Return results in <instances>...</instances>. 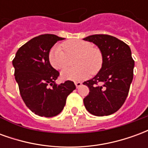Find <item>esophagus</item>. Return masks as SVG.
Here are the masks:
<instances>
[{
    "label": "esophagus",
    "instance_id": "esophagus-1",
    "mask_svg": "<svg viewBox=\"0 0 148 148\" xmlns=\"http://www.w3.org/2000/svg\"><path fill=\"white\" fill-rule=\"evenodd\" d=\"M75 86H76V87H77V88H79V87L81 86H82V82H75Z\"/></svg>",
    "mask_w": 148,
    "mask_h": 148
}]
</instances>
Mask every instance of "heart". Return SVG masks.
<instances>
[{"mask_svg":"<svg viewBox=\"0 0 148 148\" xmlns=\"http://www.w3.org/2000/svg\"><path fill=\"white\" fill-rule=\"evenodd\" d=\"M60 45L52 47L49 52V61L57 70L65 68L69 63V57L77 55L75 64L77 67L67 68L62 71L61 77L64 80L78 82L96 74L102 66L103 58L99 49L93 47L91 42L84 40L73 39Z\"/></svg>","mask_w":148,"mask_h":148,"instance_id":"obj_1","label":"heart"}]
</instances>
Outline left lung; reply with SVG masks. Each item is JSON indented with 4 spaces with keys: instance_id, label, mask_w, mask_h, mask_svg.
<instances>
[{
    "instance_id": "1",
    "label": "left lung",
    "mask_w": 148,
    "mask_h": 148,
    "mask_svg": "<svg viewBox=\"0 0 148 148\" xmlns=\"http://www.w3.org/2000/svg\"><path fill=\"white\" fill-rule=\"evenodd\" d=\"M83 39L97 46L103 58L96 76L83 82L90 89L84 106L94 116H109L123 106L128 94L135 65L132 51L125 42L109 35H93Z\"/></svg>"
}]
</instances>
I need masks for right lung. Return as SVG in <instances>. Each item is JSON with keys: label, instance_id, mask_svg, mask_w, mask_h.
Returning a JSON list of instances; mask_svg holds the SVG:
<instances>
[{"label": "right lung", "instance_id": "1", "mask_svg": "<svg viewBox=\"0 0 148 148\" xmlns=\"http://www.w3.org/2000/svg\"><path fill=\"white\" fill-rule=\"evenodd\" d=\"M63 39L51 34L35 37L19 48L12 61L21 97L27 108L40 116L59 114L67 96L76 89L71 81L56 84L59 73L49 61L50 50Z\"/></svg>", "mask_w": 148, "mask_h": 148}]
</instances>
